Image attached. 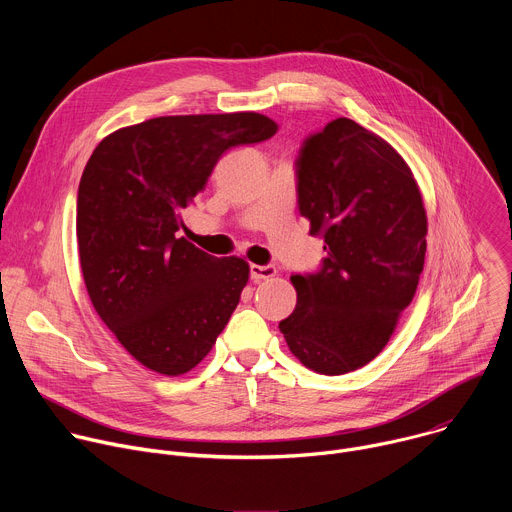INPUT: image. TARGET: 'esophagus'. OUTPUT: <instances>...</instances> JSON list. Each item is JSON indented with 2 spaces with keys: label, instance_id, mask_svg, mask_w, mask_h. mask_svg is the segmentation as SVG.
<instances>
[{
  "label": "esophagus",
  "instance_id": "obj_1",
  "mask_svg": "<svg viewBox=\"0 0 512 512\" xmlns=\"http://www.w3.org/2000/svg\"><path fill=\"white\" fill-rule=\"evenodd\" d=\"M275 267H271V265H251V279L253 281H263V279H271V277H275Z\"/></svg>",
  "mask_w": 512,
  "mask_h": 512
}]
</instances>
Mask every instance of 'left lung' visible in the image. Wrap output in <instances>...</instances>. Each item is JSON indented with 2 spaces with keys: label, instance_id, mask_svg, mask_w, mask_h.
I'll return each instance as SVG.
<instances>
[{
  "label": "left lung",
  "instance_id": "left-lung-1",
  "mask_svg": "<svg viewBox=\"0 0 512 512\" xmlns=\"http://www.w3.org/2000/svg\"><path fill=\"white\" fill-rule=\"evenodd\" d=\"M298 204L328 257L318 273L289 277L298 304L279 330L304 367L344 375L387 346L415 296L427 247L423 198L391 143L338 117L304 143Z\"/></svg>",
  "mask_w": 512,
  "mask_h": 512
}]
</instances>
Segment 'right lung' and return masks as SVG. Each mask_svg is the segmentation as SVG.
<instances>
[{"mask_svg": "<svg viewBox=\"0 0 512 512\" xmlns=\"http://www.w3.org/2000/svg\"><path fill=\"white\" fill-rule=\"evenodd\" d=\"M275 133L277 123L253 111L170 115L109 133L89 158L77 196L85 285L145 369L192 371L235 312L249 263L180 237L184 210L227 150Z\"/></svg>", "mask_w": 512, "mask_h": 512, "instance_id": "add662e5", "label": "right lung"}]
</instances>
